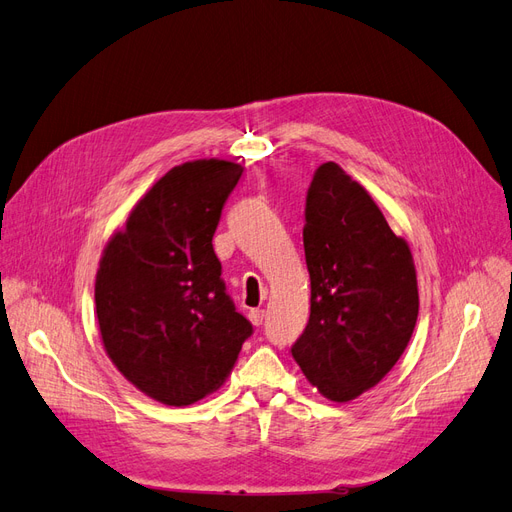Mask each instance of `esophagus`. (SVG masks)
I'll return each instance as SVG.
<instances>
[{"mask_svg":"<svg viewBox=\"0 0 512 512\" xmlns=\"http://www.w3.org/2000/svg\"><path fill=\"white\" fill-rule=\"evenodd\" d=\"M247 318H250V322L254 324V327H260L262 320H265V312H262V309H252V312L247 314Z\"/></svg>","mask_w":512,"mask_h":512,"instance_id":"1","label":"esophagus"}]
</instances>
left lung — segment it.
Here are the masks:
<instances>
[{
  "instance_id": "1",
  "label": "left lung",
  "mask_w": 512,
  "mask_h": 512,
  "mask_svg": "<svg viewBox=\"0 0 512 512\" xmlns=\"http://www.w3.org/2000/svg\"><path fill=\"white\" fill-rule=\"evenodd\" d=\"M309 322L294 361L337 404L376 386L408 348L418 316L410 245L376 200L335 162L316 168L305 200Z\"/></svg>"
}]
</instances>
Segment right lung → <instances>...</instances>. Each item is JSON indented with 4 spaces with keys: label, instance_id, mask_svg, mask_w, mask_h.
I'll use <instances>...</instances> for the list:
<instances>
[{
    "label": "right lung",
    "instance_id": "obj_1",
    "mask_svg": "<svg viewBox=\"0 0 512 512\" xmlns=\"http://www.w3.org/2000/svg\"><path fill=\"white\" fill-rule=\"evenodd\" d=\"M241 173V164L220 158L170 168L100 258L102 346L123 378L164 406L218 391L252 335L226 294L211 243Z\"/></svg>",
    "mask_w": 512,
    "mask_h": 512
}]
</instances>
